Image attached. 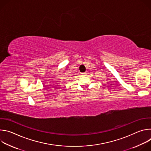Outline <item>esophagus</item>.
I'll return each instance as SVG.
<instances>
[{
	"label": "esophagus",
	"instance_id": "34e87169",
	"mask_svg": "<svg viewBox=\"0 0 151 151\" xmlns=\"http://www.w3.org/2000/svg\"><path fill=\"white\" fill-rule=\"evenodd\" d=\"M81 75L82 76H85L87 75V73H81Z\"/></svg>",
	"mask_w": 151,
	"mask_h": 151
}]
</instances>
